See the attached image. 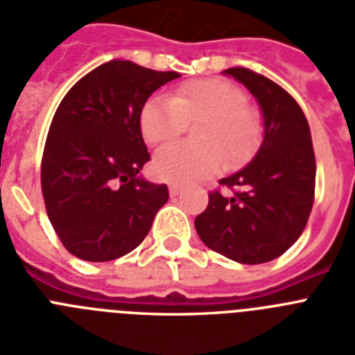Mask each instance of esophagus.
Segmentation results:
<instances>
[{
  "instance_id": "1",
  "label": "esophagus",
  "mask_w": 355,
  "mask_h": 355,
  "mask_svg": "<svg viewBox=\"0 0 355 355\" xmlns=\"http://www.w3.org/2000/svg\"><path fill=\"white\" fill-rule=\"evenodd\" d=\"M180 191H182V186L180 184H169V195L171 197H177V195H180Z\"/></svg>"
}]
</instances>
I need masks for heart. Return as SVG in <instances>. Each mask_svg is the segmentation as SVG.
<instances>
[{
    "label": "heart",
    "mask_w": 355,
    "mask_h": 355,
    "mask_svg": "<svg viewBox=\"0 0 355 355\" xmlns=\"http://www.w3.org/2000/svg\"><path fill=\"white\" fill-rule=\"evenodd\" d=\"M246 94L224 80L184 83L173 98L153 96L140 111V131L153 146L180 137L187 123L200 122V146L171 144L153 158L158 178L175 184H191L211 177L224 166L241 164L252 157L262 135L257 111L248 107Z\"/></svg>",
    "instance_id": "obj_1"
}]
</instances>
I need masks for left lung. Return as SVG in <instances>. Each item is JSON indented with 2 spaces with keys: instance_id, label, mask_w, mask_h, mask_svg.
Returning <instances> with one entry per match:
<instances>
[{
  "instance_id": "8db88e82",
  "label": "left lung",
  "mask_w": 355,
  "mask_h": 355,
  "mask_svg": "<svg viewBox=\"0 0 355 355\" xmlns=\"http://www.w3.org/2000/svg\"><path fill=\"white\" fill-rule=\"evenodd\" d=\"M223 74L257 100L262 142L252 162L220 180L237 193H209L195 227L213 252L241 264H262L286 252L306 226L315 191L312 135L297 102L277 83L243 67Z\"/></svg>"
}]
</instances>
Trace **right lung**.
Segmentation results:
<instances>
[{
    "label": "right lung",
    "instance_id": "add662e5",
    "mask_svg": "<svg viewBox=\"0 0 355 355\" xmlns=\"http://www.w3.org/2000/svg\"><path fill=\"white\" fill-rule=\"evenodd\" d=\"M180 74L112 60L74 83L54 112L42 160L49 220L74 257L114 261L151 230L169 191L140 175L149 153L140 111Z\"/></svg>",
    "mask_w": 355,
    "mask_h": 355
}]
</instances>
